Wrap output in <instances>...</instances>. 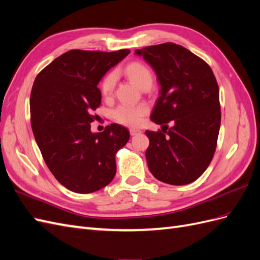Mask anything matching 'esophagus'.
Segmentation results:
<instances>
[{
    "instance_id": "esophagus-1",
    "label": "esophagus",
    "mask_w": 260,
    "mask_h": 260,
    "mask_svg": "<svg viewBox=\"0 0 260 260\" xmlns=\"http://www.w3.org/2000/svg\"><path fill=\"white\" fill-rule=\"evenodd\" d=\"M141 132V130H139V129H136V128H131L130 129V135L133 137V136H137L138 133H140Z\"/></svg>"
}]
</instances>
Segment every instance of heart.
Returning a JSON list of instances; mask_svg holds the SVG:
<instances>
[{
    "label": "heart",
    "instance_id": "1",
    "mask_svg": "<svg viewBox=\"0 0 260 260\" xmlns=\"http://www.w3.org/2000/svg\"><path fill=\"white\" fill-rule=\"evenodd\" d=\"M124 74L129 79L137 84L139 88L144 89L151 86L153 82V75L145 65L138 61L130 62L124 68ZM116 75L109 74L105 77L102 82V93L105 98H111L115 90ZM148 108L145 104H133V103H122L115 108L113 116L115 120L125 125H138L142 121L144 115L147 113Z\"/></svg>",
    "mask_w": 260,
    "mask_h": 260
}]
</instances>
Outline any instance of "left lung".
Masks as SVG:
<instances>
[{
  "label": "left lung",
  "instance_id": "left-lung-1",
  "mask_svg": "<svg viewBox=\"0 0 260 260\" xmlns=\"http://www.w3.org/2000/svg\"><path fill=\"white\" fill-rule=\"evenodd\" d=\"M153 68L160 85L151 120L168 131L146 130V161L161 182L184 185L200 178L216 151L221 121L219 88L210 67L175 43L146 46L135 52Z\"/></svg>",
  "mask_w": 260,
  "mask_h": 260
}]
</instances>
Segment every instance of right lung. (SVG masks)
<instances>
[{"label":"right lung","instance_id":"right-lung-1","mask_svg":"<svg viewBox=\"0 0 260 260\" xmlns=\"http://www.w3.org/2000/svg\"><path fill=\"white\" fill-rule=\"evenodd\" d=\"M130 53L72 50L39 74L30 95L36 142L54 177L68 190L86 194L101 190L116 175L115 155L129 141L118 123L92 132V111L100 106L99 82Z\"/></svg>","mask_w":260,"mask_h":260}]
</instances>
